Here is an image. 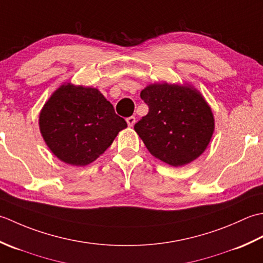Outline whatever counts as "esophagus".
Instances as JSON below:
<instances>
[{"mask_svg": "<svg viewBox=\"0 0 263 263\" xmlns=\"http://www.w3.org/2000/svg\"><path fill=\"white\" fill-rule=\"evenodd\" d=\"M126 120H127V124H128V126H129V127H133L134 125H135V122H136V118H135V117H128Z\"/></svg>", "mask_w": 263, "mask_h": 263, "instance_id": "esophagus-1", "label": "esophagus"}]
</instances>
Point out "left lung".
I'll return each mask as SVG.
<instances>
[{
    "label": "left lung",
    "instance_id": "obj_1",
    "mask_svg": "<svg viewBox=\"0 0 263 263\" xmlns=\"http://www.w3.org/2000/svg\"><path fill=\"white\" fill-rule=\"evenodd\" d=\"M148 114L134 129L152 155L173 167L194 161L212 137L214 120L210 106L196 89L153 84L141 92Z\"/></svg>",
    "mask_w": 263,
    "mask_h": 263
}]
</instances>
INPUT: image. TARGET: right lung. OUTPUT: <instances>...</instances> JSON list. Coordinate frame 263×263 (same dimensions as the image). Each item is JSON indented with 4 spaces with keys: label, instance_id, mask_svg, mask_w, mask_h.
<instances>
[{
    "label": "right lung",
    "instance_id": "1",
    "mask_svg": "<svg viewBox=\"0 0 263 263\" xmlns=\"http://www.w3.org/2000/svg\"><path fill=\"white\" fill-rule=\"evenodd\" d=\"M127 122L99 89L62 85L40 115V128L54 155L71 165H86L108 148Z\"/></svg>",
    "mask_w": 263,
    "mask_h": 263
}]
</instances>
